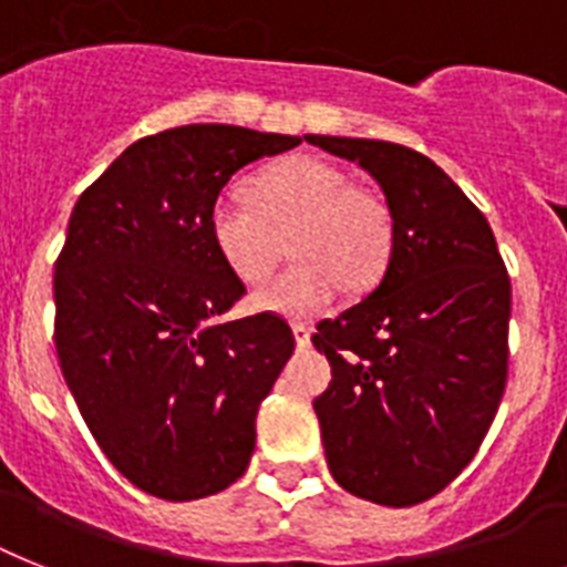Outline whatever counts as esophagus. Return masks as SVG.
Listing matches in <instances>:
<instances>
[{"label":"esophagus","mask_w":567,"mask_h":567,"mask_svg":"<svg viewBox=\"0 0 567 567\" xmlns=\"http://www.w3.org/2000/svg\"><path fill=\"white\" fill-rule=\"evenodd\" d=\"M291 329H293V340H297L299 349L311 347V329H308L306 323H293Z\"/></svg>","instance_id":"34e87169"}]
</instances>
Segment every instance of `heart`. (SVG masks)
Listing matches in <instances>:
<instances>
[{
    "label": "heart",
    "mask_w": 567,
    "mask_h": 567,
    "mask_svg": "<svg viewBox=\"0 0 567 567\" xmlns=\"http://www.w3.org/2000/svg\"><path fill=\"white\" fill-rule=\"evenodd\" d=\"M247 195L215 200L209 236L244 285H259L274 270L288 238L297 261L252 297L265 311L317 315L343 282L367 285L384 268L393 241L388 204L352 186L338 165L288 156L256 174Z\"/></svg>",
    "instance_id": "1"
}]
</instances>
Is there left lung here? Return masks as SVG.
I'll list each match as a JSON object with an SVG mask.
<instances>
[{"label": "left lung", "mask_w": 567, "mask_h": 567, "mask_svg": "<svg viewBox=\"0 0 567 567\" xmlns=\"http://www.w3.org/2000/svg\"><path fill=\"white\" fill-rule=\"evenodd\" d=\"M384 192L393 244L370 297L320 320L315 399L331 477L384 507L443 492L481 449L507 388L509 276L489 220L436 163L379 140L306 136Z\"/></svg>", "instance_id": "obj_1"}]
</instances>
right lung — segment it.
<instances>
[{"mask_svg":"<svg viewBox=\"0 0 567 567\" xmlns=\"http://www.w3.org/2000/svg\"><path fill=\"white\" fill-rule=\"evenodd\" d=\"M299 136L183 124L133 142L78 197L54 261L60 372L99 449L163 501L227 489L293 331L274 311L220 323L247 293L209 236L229 177Z\"/></svg>","mask_w":567,"mask_h":567,"instance_id":"add662e5","label":"right lung"}]
</instances>
